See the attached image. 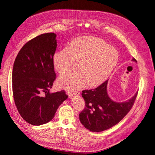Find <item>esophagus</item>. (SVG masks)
Returning <instances> with one entry per match:
<instances>
[{"instance_id": "esophagus-1", "label": "esophagus", "mask_w": 155, "mask_h": 155, "mask_svg": "<svg viewBox=\"0 0 155 155\" xmlns=\"http://www.w3.org/2000/svg\"><path fill=\"white\" fill-rule=\"evenodd\" d=\"M78 95H80V92L78 91H76L73 93H70L69 94V97L70 98L74 97V96H78Z\"/></svg>"}]
</instances>
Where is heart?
<instances>
[{"label":"heart","instance_id":"b5f03b06","mask_svg":"<svg viewBox=\"0 0 155 155\" xmlns=\"http://www.w3.org/2000/svg\"><path fill=\"white\" fill-rule=\"evenodd\" d=\"M118 62L115 49L103 40L93 37H82L73 40L68 48L54 54V68L60 74L76 68L78 70L62 75L60 86L71 92L86 86H96L110 75Z\"/></svg>","mask_w":155,"mask_h":155}]
</instances>
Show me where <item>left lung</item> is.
Listing matches in <instances>:
<instances>
[{
    "instance_id": "8db88e82",
    "label": "left lung",
    "mask_w": 155,
    "mask_h": 155,
    "mask_svg": "<svg viewBox=\"0 0 155 155\" xmlns=\"http://www.w3.org/2000/svg\"><path fill=\"white\" fill-rule=\"evenodd\" d=\"M133 61L137 60L133 58ZM107 81L93 89L82 91L85 107L79 114L80 120L92 132L106 130L120 122L130 111L137 97L138 93L128 102H113L107 93Z\"/></svg>"
}]
</instances>
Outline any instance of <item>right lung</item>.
<instances>
[{"mask_svg":"<svg viewBox=\"0 0 155 155\" xmlns=\"http://www.w3.org/2000/svg\"><path fill=\"white\" fill-rule=\"evenodd\" d=\"M56 34L44 33L25 44L15 60L12 89L17 110L33 126L49 122L68 95L64 90L49 93L56 79L53 56Z\"/></svg>","mask_w":155,"mask_h":155,"instance_id":"right-lung-1","label":"right lung"}]
</instances>
